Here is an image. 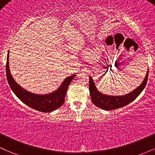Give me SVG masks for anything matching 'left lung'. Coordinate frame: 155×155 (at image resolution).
Returning a JSON list of instances; mask_svg holds the SVG:
<instances>
[{
    "mask_svg": "<svg viewBox=\"0 0 155 155\" xmlns=\"http://www.w3.org/2000/svg\"><path fill=\"white\" fill-rule=\"evenodd\" d=\"M148 76H149V69L145 76V79H143V82L140 84V86H138L131 92L123 96L107 95V94H104L103 93H101L97 88L94 79L90 76H89V91H90L91 101L97 107L106 110H114V109L124 107L133 102L140 94L146 85Z\"/></svg>",
    "mask_w": 155,
    "mask_h": 155,
    "instance_id": "left-lung-1",
    "label": "left lung"
}]
</instances>
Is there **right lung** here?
I'll use <instances>...</instances> for the list:
<instances>
[{
  "instance_id": "add662e5",
  "label": "right lung",
  "mask_w": 155,
  "mask_h": 155,
  "mask_svg": "<svg viewBox=\"0 0 155 155\" xmlns=\"http://www.w3.org/2000/svg\"><path fill=\"white\" fill-rule=\"evenodd\" d=\"M9 51H8L6 65V77L11 89L18 98L29 107L38 111L46 112V113L56 110L64 104L68 86L70 85V83L71 82L73 79H74L76 75L73 74L72 76L65 78L61 85L53 92L46 94H34L23 88L12 77L9 70Z\"/></svg>"
}]
</instances>
